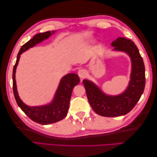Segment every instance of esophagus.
<instances>
[{
	"mask_svg": "<svg viewBox=\"0 0 157 157\" xmlns=\"http://www.w3.org/2000/svg\"><path fill=\"white\" fill-rule=\"evenodd\" d=\"M78 74L79 78H80L81 79H83V78H84L86 75V71H85L84 69H80L78 71Z\"/></svg>",
	"mask_w": 157,
	"mask_h": 157,
	"instance_id": "1",
	"label": "esophagus"
}]
</instances>
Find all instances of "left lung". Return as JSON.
Here are the masks:
<instances>
[{
    "label": "left lung",
    "instance_id": "left-lung-1",
    "mask_svg": "<svg viewBox=\"0 0 157 157\" xmlns=\"http://www.w3.org/2000/svg\"><path fill=\"white\" fill-rule=\"evenodd\" d=\"M111 46L115 47L113 51L124 52L131 59L130 81L125 90L119 95H107L92 82L83 80L92 109L97 114L108 117L124 115L131 111L144 92L146 82L144 61L134 42L120 37L113 41Z\"/></svg>",
    "mask_w": 157,
    "mask_h": 157
}]
</instances>
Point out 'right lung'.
Returning a JSON list of instances; mask_svg holds the SVG:
<instances>
[{
    "mask_svg": "<svg viewBox=\"0 0 157 157\" xmlns=\"http://www.w3.org/2000/svg\"><path fill=\"white\" fill-rule=\"evenodd\" d=\"M55 32V31H52V32L48 31L44 33H40L35 35L28 42L23 44L18 53L13 71V89L17 103L22 111L28 115V117L30 118L32 121L42 125H48L56 123L61 121L67 116L72 90L74 86L78 85L80 81L79 76L75 73H68L63 77L60 81L54 98L48 105L29 106L23 102L18 95L15 81V71L19 61L20 55L23 52L34 46L36 44H38L44 40L48 38Z\"/></svg>",
    "mask_w": 157,
    "mask_h": 157,
    "instance_id": "1",
    "label": "right lung"
}]
</instances>
